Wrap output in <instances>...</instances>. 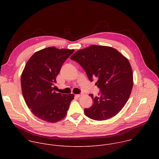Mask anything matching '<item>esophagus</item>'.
Returning <instances> with one entry per match:
<instances>
[{"label": "esophagus", "mask_w": 159, "mask_h": 159, "mask_svg": "<svg viewBox=\"0 0 159 159\" xmlns=\"http://www.w3.org/2000/svg\"><path fill=\"white\" fill-rule=\"evenodd\" d=\"M81 96H82L81 94H76V95H75V96L77 97V98H80Z\"/></svg>", "instance_id": "esophagus-1"}]
</instances>
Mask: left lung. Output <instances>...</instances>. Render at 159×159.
I'll return each instance as SVG.
<instances>
[{"mask_svg":"<svg viewBox=\"0 0 159 159\" xmlns=\"http://www.w3.org/2000/svg\"><path fill=\"white\" fill-rule=\"evenodd\" d=\"M70 59L81 65L89 80L98 78L99 96L89 94L93 104L84 109L85 115L97 121L116 115L128 101L133 85L128 60L115 48L98 45L77 51Z\"/></svg>","mask_w":159,"mask_h":159,"instance_id":"8db88e82","label":"left lung"}]
</instances>
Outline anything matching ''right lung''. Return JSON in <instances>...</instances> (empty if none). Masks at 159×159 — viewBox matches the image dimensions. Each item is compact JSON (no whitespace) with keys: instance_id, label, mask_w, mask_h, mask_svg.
<instances>
[{"instance_id":"1","label":"right lung","mask_w":159,"mask_h":159,"mask_svg":"<svg viewBox=\"0 0 159 159\" xmlns=\"http://www.w3.org/2000/svg\"><path fill=\"white\" fill-rule=\"evenodd\" d=\"M74 52L48 47L34 53L25 65L20 79L22 96L40 120L56 123L66 115L74 95L57 93L53 85L63 63Z\"/></svg>"}]
</instances>
